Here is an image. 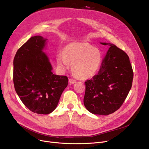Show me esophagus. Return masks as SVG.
I'll list each match as a JSON object with an SVG mask.
<instances>
[{"label": "esophagus", "mask_w": 149, "mask_h": 149, "mask_svg": "<svg viewBox=\"0 0 149 149\" xmlns=\"http://www.w3.org/2000/svg\"><path fill=\"white\" fill-rule=\"evenodd\" d=\"M76 81H76L75 79H69V84H73L75 83Z\"/></svg>", "instance_id": "1"}]
</instances>
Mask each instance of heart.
<instances>
[{"label": "heart", "instance_id": "heart-1", "mask_svg": "<svg viewBox=\"0 0 149 149\" xmlns=\"http://www.w3.org/2000/svg\"><path fill=\"white\" fill-rule=\"evenodd\" d=\"M101 52L92 45L85 43H72L66 46L63 54L56 56L57 63L61 69H66L72 63L74 75L85 79L94 75L102 63Z\"/></svg>", "mask_w": 149, "mask_h": 149}]
</instances>
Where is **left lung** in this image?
I'll return each mask as SVG.
<instances>
[{"instance_id":"1","label":"left lung","mask_w":149,"mask_h":149,"mask_svg":"<svg viewBox=\"0 0 149 149\" xmlns=\"http://www.w3.org/2000/svg\"><path fill=\"white\" fill-rule=\"evenodd\" d=\"M110 46L97 75L85 81L84 105L91 113L107 115L121 106L132 88L134 72L127 54Z\"/></svg>"}]
</instances>
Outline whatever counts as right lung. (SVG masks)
Listing matches in <instances>:
<instances>
[{"mask_svg":"<svg viewBox=\"0 0 149 149\" xmlns=\"http://www.w3.org/2000/svg\"><path fill=\"white\" fill-rule=\"evenodd\" d=\"M47 40L40 36L31 37L17 50L13 61L15 92L31 111L45 115L56 109L68 83L66 76L52 72L43 52Z\"/></svg>","mask_w":149,"mask_h":149,"instance_id":"right-lung-1","label":"right lung"}]
</instances>
